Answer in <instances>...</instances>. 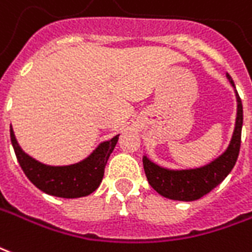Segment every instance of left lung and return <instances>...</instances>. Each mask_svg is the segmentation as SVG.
<instances>
[{"label":"left lung","instance_id":"left-lung-1","mask_svg":"<svg viewBox=\"0 0 252 252\" xmlns=\"http://www.w3.org/2000/svg\"><path fill=\"white\" fill-rule=\"evenodd\" d=\"M227 79L230 80L232 87L235 88V84L230 77V74H227ZM236 101H238V112H236L235 129L230 145L224 154H221L218 159L210 164L200 168L172 171L152 163L147 156L143 158L145 176L148 179L151 187L156 192L172 200L192 202L211 192L216 186H219L227 178V175L235 165L240 150L243 107L238 92H236Z\"/></svg>","mask_w":252,"mask_h":252}]
</instances>
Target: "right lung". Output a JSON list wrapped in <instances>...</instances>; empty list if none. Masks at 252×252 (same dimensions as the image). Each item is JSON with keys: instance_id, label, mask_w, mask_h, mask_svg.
<instances>
[{"instance_id": "right-lung-1", "label": "right lung", "mask_w": 252, "mask_h": 252, "mask_svg": "<svg viewBox=\"0 0 252 252\" xmlns=\"http://www.w3.org/2000/svg\"><path fill=\"white\" fill-rule=\"evenodd\" d=\"M10 140L17 160L28 179L38 189L59 197H81L96 191L104 176V169L115 150L119 135L98 145L88 158L80 163L53 167L37 161L21 150L10 128Z\"/></svg>"}]
</instances>
